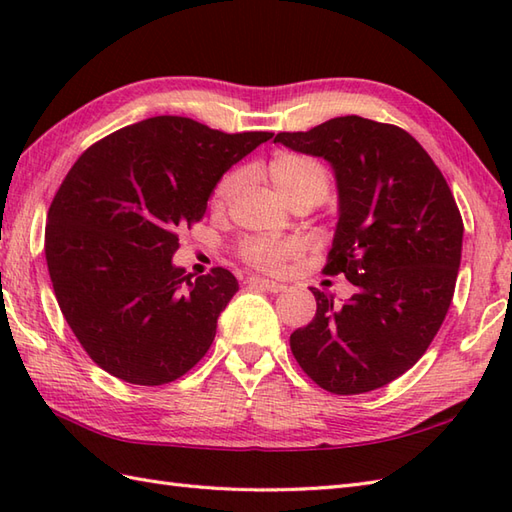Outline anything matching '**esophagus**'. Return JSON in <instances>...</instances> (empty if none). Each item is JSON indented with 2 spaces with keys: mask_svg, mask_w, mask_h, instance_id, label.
<instances>
[{
  "mask_svg": "<svg viewBox=\"0 0 512 512\" xmlns=\"http://www.w3.org/2000/svg\"><path fill=\"white\" fill-rule=\"evenodd\" d=\"M248 285H251V288L266 290V292H275V294L285 290V283L270 281V279H264V277H251V279H248Z\"/></svg>",
  "mask_w": 512,
  "mask_h": 512,
  "instance_id": "esophagus-1",
  "label": "esophagus"
}]
</instances>
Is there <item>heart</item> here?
Returning a JSON list of instances; mask_svg holds the SVG:
<instances>
[{"label": "heart", "mask_w": 512, "mask_h": 512, "mask_svg": "<svg viewBox=\"0 0 512 512\" xmlns=\"http://www.w3.org/2000/svg\"><path fill=\"white\" fill-rule=\"evenodd\" d=\"M266 174L272 187L285 200L314 198L323 200L329 192V172L323 163L299 152H279L270 159ZM242 187V174L229 172L220 178L213 189L211 205L216 209L229 207ZM299 255V244L294 240H270V237H251L242 244V257L261 270H279L285 261Z\"/></svg>", "instance_id": "obj_1"}]
</instances>
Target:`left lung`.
I'll use <instances>...</instances> for the list:
<instances>
[{
	"mask_svg": "<svg viewBox=\"0 0 512 512\" xmlns=\"http://www.w3.org/2000/svg\"><path fill=\"white\" fill-rule=\"evenodd\" d=\"M275 141L334 168L338 227L323 272L355 285L342 305L312 288L316 316L290 349L334 395L382 388L419 362L447 316L465 231L454 194L399 126L344 115Z\"/></svg>",
	"mask_w": 512,
	"mask_h": 512,
	"instance_id": "left-lung-1",
	"label": "left lung"
}]
</instances>
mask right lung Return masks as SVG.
<instances>
[{"mask_svg":"<svg viewBox=\"0 0 512 512\" xmlns=\"http://www.w3.org/2000/svg\"><path fill=\"white\" fill-rule=\"evenodd\" d=\"M272 133H222L178 115L115 130L80 154L47 211L58 307L113 377L161 386L194 368L237 292L227 268L192 279L172 264L213 187Z\"/></svg>","mask_w":512,"mask_h":512,"instance_id":"1","label":"right lung"}]
</instances>
